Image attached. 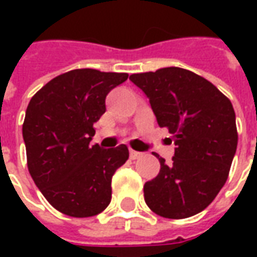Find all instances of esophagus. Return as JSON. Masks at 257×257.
Returning a JSON list of instances; mask_svg holds the SVG:
<instances>
[{"instance_id": "34e87169", "label": "esophagus", "mask_w": 257, "mask_h": 257, "mask_svg": "<svg viewBox=\"0 0 257 257\" xmlns=\"http://www.w3.org/2000/svg\"><path fill=\"white\" fill-rule=\"evenodd\" d=\"M129 156H131V158H132V160H138L139 157H142V153H139V151L131 150L129 151Z\"/></svg>"}]
</instances>
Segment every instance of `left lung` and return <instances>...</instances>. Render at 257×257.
I'll return each mask as SVG.
<instances>
[{
    "mask_svg": "<svg viewBox=\"0 0 257 257\" xmlns=\"http://www.w3.org/2000/svg\"><path fill=\"white\" fill-rule=\"evenodd\" d=\"M160 126L173 134L175 157L145 184V201L157 215H197L224 186L238 143L231 101L208 79L180 67L132 74Z\"/></svg>",
    "mask_w": 257,
    "mask_h": 257,
    "instance_id": "8db88e82",
    "label": "left lung"
}]
</instances>
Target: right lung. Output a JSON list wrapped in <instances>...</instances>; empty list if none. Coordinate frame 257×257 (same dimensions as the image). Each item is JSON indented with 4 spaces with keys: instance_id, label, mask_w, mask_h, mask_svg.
<instances>
[{
    "instance_id": "add662e5",
    "label": "right lung",
    "mask_w": 257,
    "mask_h": 257,
    "mask_svg": "<svg viewBox=\"0 0 257 257\" xmlns=\"http://www.w3.org/2000/svg\"><path fill=\"white\" fill-rule=\"evenodd\" d=\"M126 73L78 68L58 75L31 97L23 122L27 167L55 209L89 217L111 201V179L128 160L125 145L90 146L93 123L106 112V96Z\"/></svg>"
}]
</instances>
